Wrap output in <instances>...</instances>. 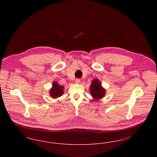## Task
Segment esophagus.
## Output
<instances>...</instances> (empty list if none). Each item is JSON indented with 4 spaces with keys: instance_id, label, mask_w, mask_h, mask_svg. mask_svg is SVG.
I'll return each mask as SVG.
<instances>
[{
    "instance_id": "obj_1",
    "label": "esophagus",
    "mask_w": 157,
    "mask_h": 157,
    "mask_svg": "<svg viewBox=\"0 0 157 157\" xmlns=\"http://www.w3.org/2000/svg\"><path fill=\"white\" fill-rule=\"evenodd\" d=\"M80 82H81V79H79V78L76 79V80H75V83H76L78 84V83H80Z\"/></svg>"
}]
</instances>
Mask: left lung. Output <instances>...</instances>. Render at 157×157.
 Instances as JSON below:
<instances>
[{
	"mask_svg": "<svg viewBox=\"0 0 157 157\" xmlns=\"http://www.w3.org/2000/svg\"><path fill=\"white\" fill-rule=\"evenodd\" d=\"M90 92L95 99H98L104 96L105 90L101 86V84L98 79H94L90 86Z\"/></svg>",
	"mask_w": 157,
	"mask_h": 157,
	"instance_id": "1",
	"label": "left lung"
}]
</instances>
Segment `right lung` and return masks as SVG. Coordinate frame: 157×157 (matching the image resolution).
Segmentation results:
<instances>
[{
	"mask_svg": "<svg viewBox=\"0 0 157 157\" xmlns=\"http://www.w3.org/2000/svg\"><path fill=\"white\" fill-rule=\"evenodd\" d=\"M63 87L59 85L56 82H53L52 88L50 90V94L52 97L58 98L60 97L63 94Z\"/></svg>",
	"mask_w": 157,
	"mask_h": 157,
	"instance_id": "add662e5",
	"label": "right lung"
}]
</instances>
